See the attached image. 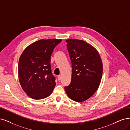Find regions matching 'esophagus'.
<instances>
[{"mask_svg":"<svg viewBox=\"0 0 130 130\" xmlns=\"http://www.w3.org/2000/svg\"><path fill=\"white\" fill-rule=\"evenodd\" d=\"M61 75H58V80L59 81V80H61Z\"/></svg>","mask_w":130,"mask_h":130,"instance_id":"34e87169","label":"esophagus"}]
</instances>
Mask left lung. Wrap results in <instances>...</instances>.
<instances>
[{"instance_id":"obj_1","label":"left lung","mask_w":130,"mask_h":130,"mask_svg":"<svg viewBox=\"0 0 130 130\" xmlns=\"http://www.w3.org/2000/svg\"><path fill=\"white\" fill-rule=\"evenodd\" d=\"M72 63V79L65 87L68 96L76 102H84L96 92L102 79V61L98 51L86 42L66 40Z\"/></svg>"}]
</instances>
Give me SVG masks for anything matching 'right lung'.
I'll return each mask as SVG.
<instances>
[{"instance_id":"1","label":"right lung","mask_w":130,"mask_h":130,"mask_svg":"<svg viewBox=\"0 0 130 130\" xmlns=\"http://www.w3.org/2000/svg\"><path fill=\"white\" fill-rule=\"evenodd\" d=\"M61 40H40L28 46L20 57L19 79L30 98L41 100L49 96L56 86L50 65L54 48Z\"/></svg>"}]
</instances>
